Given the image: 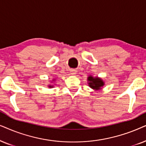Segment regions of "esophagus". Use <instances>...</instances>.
Here are the masks:
<instances>
[{
  "label": "esophagus",
  "instance_id": "34e87169",
  "mask_svg": "<svg viewBox=\"0 0 146 146\" xmlns=\"http://www.w3.org/2000/svg\"><path fill=\"white\" fill-rule=\"evenodd\" d=\"M70 73H71V75H74L77 73V71L75 69H71V71H70Z\"/></svg>",
  "mask_w": 146,
  "mask_h": 146
}]
</instances>
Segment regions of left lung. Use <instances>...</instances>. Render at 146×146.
Here are the masks:
<instances>
[{
    "instance_id": "1",
    "label": "left lung",
    "mask_w": 146,
    "mask_h": 146,
    "mask_svg": "<svg viewBox=\"0 0 146 146\" xmlns=\"http://www.w3.org/2000/svg\"><path fill=\"white\" fill-rule=\"evenodd\" d=\"M87 79L89 86L95 91L101 90L105 85V82L101 77H93L92 75H89Z\"/></svg>"
}]
</instances>
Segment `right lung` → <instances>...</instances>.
I'll list each match as a JSON object with an SVG mask.
<instances>
[{"instance_id":"add662e5","label":"right lung","mask_w":146,"mask_h":146,"mask_svg":"<svg viewBox=\"0 0 146 146\" xmlns=\"http://www.w3.org/2000/svg\"><path fill=\"white\" fill-rule=\"evenodd\" d=\"M55 81H56V79H53V80H52V82H55ZM54 84H55V83H54ZM53 87H54L53 84H49V85H48V87H49V88H53Z\"/></svg>"}]
</instances>
